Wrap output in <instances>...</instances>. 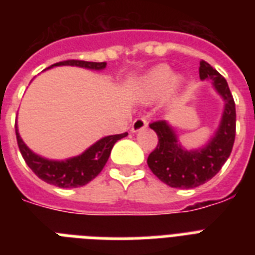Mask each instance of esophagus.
<instances>
[{"instance_id": "34e87169", "label": "esophagus", "mask_w": 255, "mask_h": 255, "mask_svg": "<svg viewBox=\"0 0 255 255\" xmlns=\"http://www.w3.org/2000/svg\"><path fill=\"white\" fill-rule=\"evenodd\" d=\"M147 126H148V122L145 118H136L131 126V131L139 132V131H141V129H144V128L147 127Z\"/></svg>"}]
</instances>
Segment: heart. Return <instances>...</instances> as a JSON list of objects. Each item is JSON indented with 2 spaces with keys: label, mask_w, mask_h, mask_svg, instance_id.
I'll return each mask as SVG.
<instances>
[{
  "label": "heart",
  "mask_w": 255,
  "mask_h": 255,
  "mask_svg": "<svg viewBox=\"0 0 255 255\" xmlns=\"http://www.w3.org/2000/svg\"><path fill=\"white\" fill-rule=\"evenodd\" d=\"M181 79L177 75H173V71L168 65H160L144 74L137 83V95L143 100H155L163 96L172 95L180 87Z\"/></svg>",
  "instance_id": "b5f03b06"
}]
</instances>
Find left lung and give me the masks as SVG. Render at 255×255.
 <instances>
[{"instance_id": "obj_1", "label": "left lung", "mask_w": 255, "mask_h": 255, "mask_svg": "<svg viewBox=\"0 0 255 255\" xmlns=\"http://www.w3.org/2000/svg\"><path fill=\"white\" fill-rule=\"evenodd\" d=\"M200 78L210 79L216 91L225 100L221 123L212 140L201 149L186 151L165 120L149 127L157 133L159 143L148 156V167L159 180L180 189H192L209 181L220 172L233 149L236 139V103L228 82L205 61L200 62Z\"/></svg>"}]
</instances>
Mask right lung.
<instances>
[{"instance_id": "add662e5", "label": "right lung", "mask_w": 255, "mask_h": 255, "mask_svg": "<svg viewBox=\"0 0 255 255\" xmlns=\"http://www.w3.org/2000/svg\"><path fill=\"white\" fill-rule=\"evenodd\" d=\"M106 65H107L106 62H86L70 59V61L54 63L50 67L78 66V67H85V69L103 70ZM127 135V132H124L120 135L106 136L99 141H96L82 155L67 159L65 161H55V160H47L45 157H41V156L35 155L33 151H30L27 145L22 141L21 136L18 133L17 126H15L18 148H19L26 164L41 180L47 184H51V185L59 186V188H78V186L86 185L91 180H94L107 163L114 144Z\"/></svg>"}]
</instances>
